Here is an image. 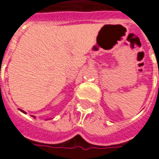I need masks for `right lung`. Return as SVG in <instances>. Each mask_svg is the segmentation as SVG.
Returning <instances> with one entry per match:
<instances>
[{"mask_svg": "<svg viewBox=\"0 0 159 159\" xmlns=\"http://www.w3.org/2000/svg\"><path fill=\"white\" fill-rule=\"evenodd\" d=\"M19 111H21V112H23V113H25V114H26V112L25 111H23V110H21V109H19ZM33 117H35V116H32ZM46 120H49V119H46Z\"/></svg>", "mask_w": 159, "mask_h": 159, "instance_id": "obj_1", "label": "right lung"}]
</instances>
